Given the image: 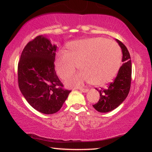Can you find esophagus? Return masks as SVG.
I'll list each match as a JSON object with an SVG mask.
<instances>
[{
  "label": "esophagus",
  "instance_id": "1",
  "mask_svg": "<svg viewBox=\"0 0 152 152\" xmlns=\"http://www.w3.org/2000/svg\"><path fill=\"white\" fill-rule=\"evenodd\" d=\"M78 89H79L82 92H84V93H86V92H87L88 91V88H78Z\"/></svg>",
  "mask_w": 152,
  "mask_h": 152
}]
</instances>
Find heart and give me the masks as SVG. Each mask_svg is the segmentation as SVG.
<instances>
[{
	"label": "heart",
	"mask_w": 152,
	"mask_h": 152,
	"mask_svg": "<svg viewBox=\"0 0 152 152\" xmlns=\"http://www.w3.org/2000/svg\"><path fill=\"white\" fill-rule=\"evenodd\" d=\"M122 63V52L118 43L96 37L71 41L66 52H59L55 59V69L61 79L74 74L78 66L81 72L66 82L69 86H81L85 82L103 85L118 74Z\"/></svg>",
	"instance_id": "1"
}]
</instances>
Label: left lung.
<instances>
[{
	"mask_svg": "<svg viewBox=\"0 0 152 152\" xmlns=\"http://www.w3.org/2000/svg\"><path fill=\"white\" fill-rule=\"evenodd\" d=\"M121 46L123 53L122 61L124 64L118 71L114 81L105 88H96L100 94V99L93 106L96 111L102 113L109 112L117 108L128 96L132 81V61L129 52L124 44L116 40Z\"/></svg>",
	"mask_w": 152,
	"mask_h": 152,
	"instance_id": "left-lung-1",
	"label": "left lung"
}]
</instances>
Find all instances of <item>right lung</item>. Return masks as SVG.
<instances>
[{
    "label": "right lung",
    "mask_w": 152,
    "mask_h": 152,
    "mask_svg": "<svg viewBox=\"0 0 152 152\" xmlns=\"http://www.w3.org/2000/svg\"><path fill=\"white\" fill-rule=\"evenodd\" d=\"M56 46L42 36L29 41L18 64V83L28 103L39 112L55 114L71 90L65 89L55 71Z\"/></svg>",
    "instance_id": "1"
}]
</instances>
